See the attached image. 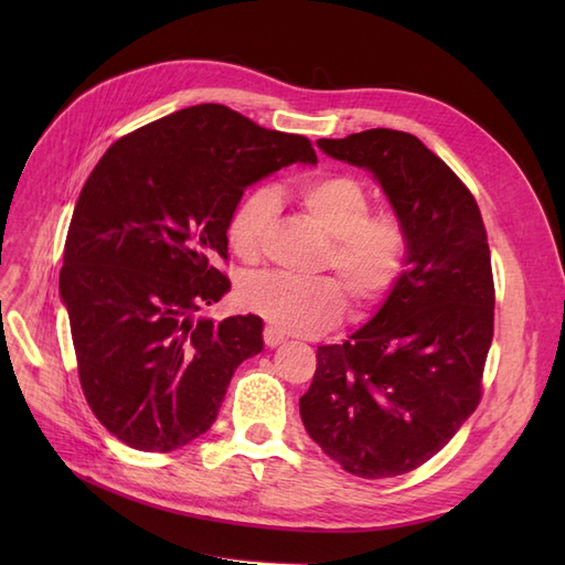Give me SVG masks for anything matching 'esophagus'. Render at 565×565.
Here are the masks:
<instances>
[{
  "label": "esophagus",
  "mask_w": 565,
  "mask_h": 565,
  "mask_svg": "<svg viewBox=\"0 0 565 565\" xmlns=\"http://www.w3.org/2000/svg\"><path fill=\"white\" fill-rule=\"evenodd\" d=\"M282 341H285V334L278 330V328H270V324H268V328H264V344L266 347H278V344H282Z\"/></svg>",
  "instance_id": "1"
}]
</instances>
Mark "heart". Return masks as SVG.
I'll return each mask as SVG.
<instances>
[{"label":"heart","instance_id":"heart-1","mask_svg":"<svg viewBox=\"0 0 565 565\" xmlns=\"http://www.w3.org/2000/svg\"><path fill=\"white\" fill-rule=\"evenodd\" d=\"M289 195L306 218L330 235L320 268H334L341 286L330 276L292 278L285 273H259L243 285V301L273 328L313 334L332 328L347 309L367 316L396 289L409 254V228L398 212L370 210L367 185L351 174H318L287 188H256L228 218L231 252L243 264L262 259L266 233L276 216V198Z\"/></svg>","mask_w":565,"mask_h":565}]
</instances>
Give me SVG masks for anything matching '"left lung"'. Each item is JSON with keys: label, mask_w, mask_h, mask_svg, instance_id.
Listing matches in <instances>:
<instances>
[{"label": "left lung", "mask_w": 565, "mask_h": 565, "mask_svg": "<svg viewBox=\"0 0 565 565\" xmlns=\"http://www.w3.org/2000/svg\"><path fill=\"white\" fill-rule=\"evenodd\" d=\"M318 146L377 177L409 228V268L365 328L318 347L301 422L344 471L401 476L481 403L494 330L486 224L469 188L413 134L367 129Z\"/></svg>", "instance_id": "left-lung-1"}]
</instances>
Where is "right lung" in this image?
<instances>
[{
	"instance_id": "add662e5",
	"label": "right lung",
	"mask_w": 565,
	"mask_h": 565,
	"mask_svg": "<svg viewBox=\"0 0 565 565\" xmlns=\"http://www.w3.org/2000/svg\"><path fill=\"white\" fill-rule=\"evenodd\" d=\"M292 162H318L306 136L200 104L117 139L84 183L58 287L84 398L129 448L202 436L237 365L264 349L259 316L198 311L231 289L214 264L228 262L243 191Z\"/></svg>"
}]
</instances>
